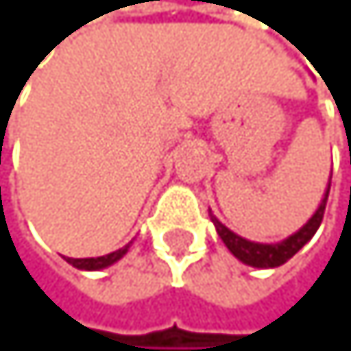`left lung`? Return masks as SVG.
<instances>
[{
    "mask_svg": "<svg viewBox=\"0 0 351 351\" xmlns=\"http://www.w3.org/2000/svg\"><path fill=\"white\" fill-rule=\"evenodd\" d=\"M328 195H330V186L326 191V197H323L321 206L317 208V213L310 217L308 224L303 226L301 230H297L295 235L283 239L281 244H255V241H248L244 237L235 235L233 230H228L215 217H213V224L217 228V235L226 244V248L233 252L239 261H244V264L255 266V268H277L281 264H286V261L295 255V252H299L303 246H306L308 241L312 239V235L317 233V228L321 226V221H323V213H326Z\"/></svg>",
    "mask_w": 351,
    "mask_h": 351,
    "instance_id": "1",
    "label": "left lung"
}]
</instances>
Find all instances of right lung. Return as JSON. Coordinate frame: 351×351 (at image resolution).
I'll use <instances>...</instances> for the list:
<instances>
[{
    "instance_id": "right-lung-1",
    "label": "right lung",
    "mask_w": 351,
    "mask_h": 351,
    "mask_svg": "<svg viewBox=\"0 0 351 351\" xmlns=\"http://www.w3.org/2000/svg\"><path fill=\"white\" fill-rule=\"evenodd\" d=\"M127 250H130V244L114 250V252H110V255H103V257H90V259H72V257H68V261L74 268H81V270H101V268L112 266L114 261L121 259Z\"/></svg>"
}]
</instances>
